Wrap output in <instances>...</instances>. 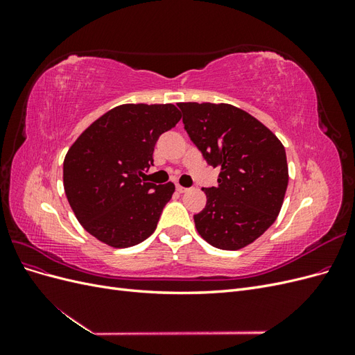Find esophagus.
I'll use <instances>...</instances> for the list:
<instances>
[{
	"label": "esophagus",
	"mask_w": 355,
	"mask_h": 355,
	"mask_svg": "<svg viewBox=\"0 0 355 355\" xmlns=\"http://www.w3.org/2000/svg\"><path fill=\"white\" fill-rule=\"evenodd\" d=\"M176 189H178V192H180V194H184V192H187V191H188V188H185V187H180V185H176Z\"/></svg>",
	"instance_id": "esophagus-1"
}]
</instances>
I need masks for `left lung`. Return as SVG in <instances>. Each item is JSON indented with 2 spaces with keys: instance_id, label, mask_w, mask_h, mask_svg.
<instances>
[{
  "instance_id": "8db88e82",
  "label": "left lung",
  "mask_w": 355,
  "mask_h": 355,
  "mask_svg": "<svg viewBox=\"0 0 355 355\" xmlns=\"http://www.w3.org/2000/svg\"><path fill=\"white\" fill-rule=\"evenodd\" d=\"M185 130L219 168L218 187L202 188L206 207L194 214L201 237L216 249L240 250L271 227L288 184L284 146L253 115L230 103H178Z\"/></svg>"
}]
</instances>
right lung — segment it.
<instances>
[{
    "label": "right lung",
    "mask_w": 355,
    "mask_h": 355,
    "mask_svg": "<svg viewBox=\"0 0 355 355\" xmlns=\"http://www.w3.org/2000/svg\"><path fill=\"white\" fill-rule=\"evenodd\" d=\"M182 118L173 103H124L93 121L63 161V188L75 218L103 244L125 249L146 240L175 192L145 182L161 133Z\"/></svg>",
    "instance_id": "add662e5"
}]
</instances>
